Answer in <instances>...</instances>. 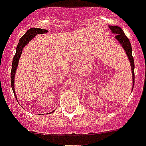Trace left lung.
<instances>
[{"label":"left lung","mask_w":146,"mask_h":146,"mask_svg":"<svg viewBox=\"0 0 146 146\" xmlns=\"http://www.w3.org/2000/svg\"><path fill=\"white\" fill-rule=\"evenodd\" d=\"M109 28L111 29V33L116 35L115 38L117 39V41L119 42L122 47L124 49L125 51V53L128 56V60L130 61L131 64V72H132V81H133V86H132V90L133 89V85H134V61H133V56H132V48L131 43L129 41V39L127 38L125 35L124 32L122 31L118 26H109Z\"/></svg>","instance_id":"left-lung-1"}]
</instances>
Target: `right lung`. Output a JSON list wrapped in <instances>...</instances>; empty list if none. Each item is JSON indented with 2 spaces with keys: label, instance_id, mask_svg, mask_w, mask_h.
I'll use <instances>...</instances> for the list:
<instances>
[{
  "label": "right lung",
  "instance_id": "add662e5",
  "mask_svg": "<svg viewBox=\"0 0 146 146\" xmlns=\"http://www.w3.org/2000/svg\"><path fill=\"white\" fill-rule=\"evenodd\" d=\"M47 32H48V30H46V29L33 27L31 29H28L27 33L19 40V42H18L16 48V52H15V55L14 56V58H13V60L12 71H11V85H12L13 93H14V95L17 100H18V99H17L15 90V73H16V70L18 68V62H19V59H20L21 56L22 51L24 50V46L27 44L28 43L31 41L35 35H38V34L46 33ZM52 112H54V111H52Z\"/></svg>",
  "mask_w": 146,
  "mask_h": 146
}]
</instances>
